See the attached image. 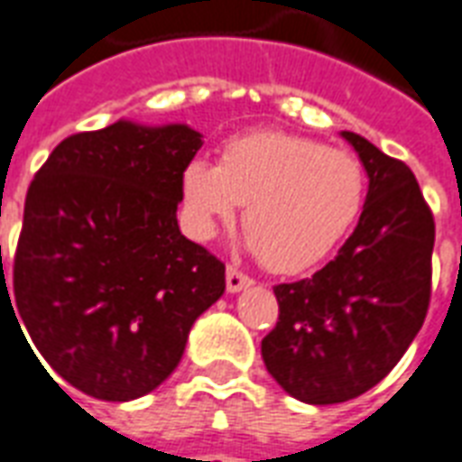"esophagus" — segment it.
<instances>
[{"mask_svg": "<svg viewBox=\"0 0 462 462\" xmlns=\"http://www.w3.org/2000/svg\"><path fill=\"white\" fill-rule=\"evenodd\" d=\"M225 283H227V291L230 293H239V291H245V288H249L254 281L246 276V273H242V271H237L235 266H227V271H225Z\"/></svg>", "mask_w": 462, "mask_h": 462, "instance_id": "esophagus-1", "label": "esophagus"}]
</instances>
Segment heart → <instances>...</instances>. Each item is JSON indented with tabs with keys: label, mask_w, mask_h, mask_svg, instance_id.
Instances as JSON below:
<instances>
[{
	"label": "heart",
	"mask_w": 462,
	"mask_h": 462,
	"mask_svg": "<svg viewBox=\"0 0 462 462\" xmlns=\"http://www.w3.org/2000/svg\"><path fill=\"white\" fill-rule=\"evenodd\" d=\"M186 223L213 237L245 208L249 246L266 269L300 273L325 262L361 216L365 176L346 150L308 137L259 130L227 140L220 164L193 160L181 176Z\"/></svg>",
	"instance_id": "heart-1"
}]
</instances>
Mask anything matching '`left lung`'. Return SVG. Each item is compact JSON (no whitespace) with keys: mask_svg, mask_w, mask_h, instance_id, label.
I'll return each instance as SVG.
<instances>
[{"mask_svg":"<svg viewBox=\"0 0 462 462\" xmlns=\"http://www.w3.org/2000/svg\"><path fill=\"white\" fill-rule=\"evenodd\" d=\"M364 213L339 254L312 278L273 288L278 322L262 341L266 371L308 404L354 400L378 385L424 325L436 225L417 179L356 133Z\"/></svg>","mask_w":462,"mask_h":462,"instance_id":"left-lung-1","label":"left lung"}]
</instances>
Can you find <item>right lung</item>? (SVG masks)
Instances as JSON below:
<instances>
[{"instance_id":"1","label":"right lung","mask_w":462,"mask_h":462,"mask_svg":"<svg viewBox=\"0 0 462 462\" xmlns=\"http://www.w3.org/2000/svg\"><path fill=\"white\" fill-rule=\"evenodd\" d=\"M200 145L181 123L118 121L65 137L28 186L12 310L84 395L128 402L152 393L225 293V263L176 223Z\"/></svg>"}]
</instances>
